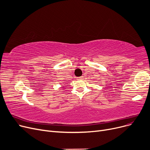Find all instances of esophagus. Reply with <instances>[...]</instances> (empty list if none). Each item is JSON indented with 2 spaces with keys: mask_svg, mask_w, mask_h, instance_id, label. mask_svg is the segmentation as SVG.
<instances>
[{
  "mask_svg": "<svg viewBox=\"0 0 150 150\" xmlns=\"http://www.w3.org/2000/svg\"><path fill=\"white\" fill-rule=\"evenodd\" d=\"M84 78V77L82 76H80V77H78L77 78V80H83Z\"/></svg>",
  "mask_w": 150,
  "mask_h": 150,
  "instance_id": "obj_1",
  "label": "esophagus"
}]
</instances>
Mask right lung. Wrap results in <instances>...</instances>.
<instances>
[{"instance_id": "1", "label": "right lung", "mask_w": 150, "mask_h": 150, "mask_svg": "<svg viewBox=\"0 0 150 150\" xmlns=\"http://www.w3.org/2000/svg\"><path fill=\"white\" fill-rule=\"evenodd\" d=\"M65 88V87H62V88Z\"/></svg>"}]
</instances>
